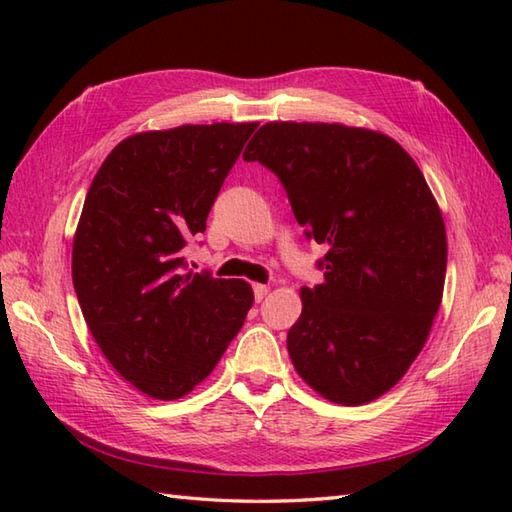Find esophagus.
I'll return each mask as SVG.
<instances>
[{
	"mask_svg": "<svg viewBox=\"0 0 512 512\" xmlns=\"http://www.w3.org/2000/svg\"><path fill=\"white\" fill-rule=\"evenodd\" d=\"M268 286H264V284H255L253 286V292H255V301H262L266 295H268Z\"/></svg>",
	"mask_w": 512,
	"mask_h": 512,
	"instance_id": "34e87169",
	"label": "esophagus"
}]
</instances>
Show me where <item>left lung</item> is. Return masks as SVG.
<instances>
[{
	"mask_svg": "<svg viewBox=\"0 0 512 512\" xmlns=\"http://www.w3.org/2000/svg\"><path fill=\"white\" fill-rule=\"evenodd\" d=\"M246 162L279 178L306 237L328 246L301 288L288 354L306 383L363 405L405 376L447 275V233L422 171L396 140L339 123H268Z\"/></svg>",
	"mask_w": 512,
	"mask_h": 512,
	"instance_id": "1",
	"label": "left lung"
}]
</instances>
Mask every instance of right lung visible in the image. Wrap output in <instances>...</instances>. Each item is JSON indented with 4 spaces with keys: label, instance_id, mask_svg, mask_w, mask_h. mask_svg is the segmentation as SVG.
Returning a JSON list of instances; mask_svg holds the SVG:
<instances>
[{
    "label": "right lung",
    "instance_id": "add662e5",
    "mask_svg": "<svg viewBox=\"0 0 512 512\" xmlns=\"http://www.w3.org/2000/svg\"><path fill=\"white\" fill-rule=\"evenodd\" d=\"M257 123L182 125L125 138L85 195L72 281L107 361L143 394L176 400L213 372L253 306L244 279L191 273L184 246Z\"/></svg>",
    "mask_w": 512,
    "mask_h": 512
}]
</instances>
